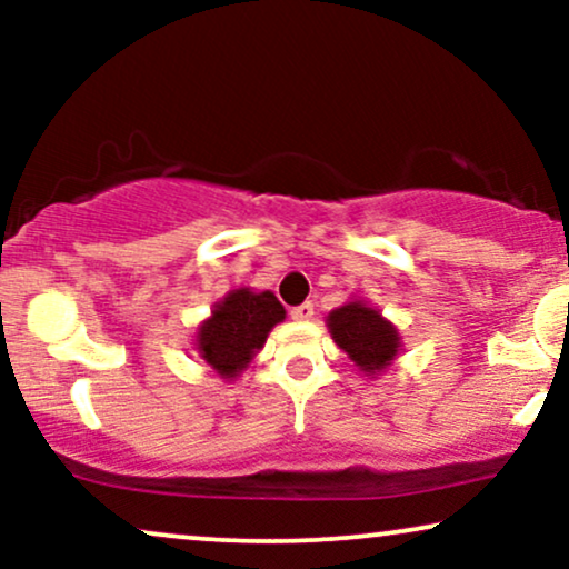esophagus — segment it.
I'll return each mask as SVG.
<instances>
[{
    "instance_id": "1",
    "label": "esophagus",
    "mask_w": 569,
    "mask_h": 569,
    "mask_svg": "<svg viewBox=\"0 0 569 569\" xmlns=\"http://www.w3.org/2000/svg\"><path fill=\"white\" fill-rule=\"evenodd\" d=\"M312 316H316V305H312V302H302V305L291 307L293 321H310Z\"/></svg>"
}]
</instances>
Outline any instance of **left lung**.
Returning a JSON list of instances; mask_svg holds the SVG:
<instances>
[{"instance_id": "8db88e82", "label": "left lung", "mask_w": 569, "mask_h": 569, "mask_svg": "<svg viewBox=\"0 0 569 569\" xmlns=\"http://www.w3.org/2000/svg\"><path fill=\"white\" fill-rule=\"evenodd\" d=\"M326 326H329L337 348L348 352L350 361L369 377L388 369L401 352V337H398L396 326L361 299H352V302L331 310Z\"/></svg>"}]
</instances>
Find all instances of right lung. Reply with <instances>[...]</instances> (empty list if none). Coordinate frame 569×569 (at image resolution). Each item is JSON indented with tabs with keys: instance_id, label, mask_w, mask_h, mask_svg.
Masks as SVG:
<instances>
[{
	"instance_id": "1",
	"label": "right lung",
	"mask_w": 569,
	"mask_h": 569,
	"mask_svg": "<svg viewBox=\"0 0 569 569\" xmlns=\"http://www.w3.org/2000/svg\"><path fill=\"white\" fill-rule=\"evenodd\" d=\"M286 318L272 291L234 289L198 326L194 348L221 380H234L264 348L272 326Z\"/></svg>"
}]
</instances>
